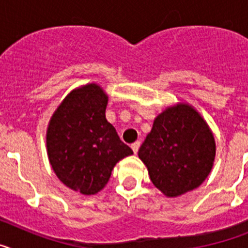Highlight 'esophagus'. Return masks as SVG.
Returning a JSON list of instances; mask_svg holds the SVG:
<instances>
[{
  "instance_id": "34e87169",
  "label": "esophagus",
  "mask_w": 248,
  "mask_h": 248,
  "mask_svg": "<svg viewBox=\"0 0 248 248\" xmlns=\"http://www.w3.org/2000/svg\"><path fill=\"white\" fill-rule=\"evenodd\" d=\"M139 148H140V141H135V143L131 144V149H133V151H134V154H137Z\"/></svg>"
}]
</instances>
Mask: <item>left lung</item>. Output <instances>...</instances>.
<instances>
[{
	"instance_id": "obj_1",
	"label": "left lung",
	"mask_w": 248,
	"mask_h": 248,
	"mask_svg": "<svg viewBox=\"0 0 248 248\" xmlns=\"http://www.w3.org/2000/svg\"><path fill=\"white\" fill-rule=\"evenodd\" d=\"M138 155L155 187L166 198H177L209 176L216 144L201 114L189 103H177L155 118Z\"/></svg>"
}]
</instances>
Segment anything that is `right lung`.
Wrapping results in <instances>:
<instances>
[{
	"label": "right lung",
	"instance_id": "add662e5",
	"mask_svg": "<svg viewBox=\"0 0 248 248\" xmlns=\"http://www.w3.org/2000/svg\"><path fill=\"white\" fill-rule=\"evenodd\" d=\"M108 94L97 83L73 89L48 123L46 144L54 174L67 187L94 195L107 185L111 170L133 150L105 118Z\"/></svg>",
	"mask_w": 248,
	"mask_h": 248
}]
</instances>
